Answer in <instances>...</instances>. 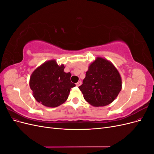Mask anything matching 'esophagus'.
Listing matches in <instances>:
<instances>
[{
	"label": "esophagus",
	"instance_id": "esophagus-1",
	"mask_svg": "<svg viewBox=\"0 0 154 154\" xmlns=\"http://www.w3.org/2000/svg\"><path fill=\"white\" fill-rule=\"evenodd\" d=\"M81 84H82V82L80 81V82H78V83H76V85L77 87H79V86H80Z\"/></svg>",
	"mask_w": 154,
	"mask_h": 154
}]
</instances>
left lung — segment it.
Returning <instances> with one entry per match:
<instances>
[{
  "label": "left lung",
  "instance_id": "left-lung-1",
  "mask_svg": "<svg viewBox=\"0 0 154 154\" xmlns=\"http://www.w3.org/2000/svg\"><path fill=\"white\" fill-rule=\"evenodd\" d=\"M122 88L118 69L109 60L97 57L86 72L79 87L87 102L94 106H104L112 102Z\"/></svg>",
  "mask_w": 154,
  "mask_h": 154
}]
</instances>
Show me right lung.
Segmentation results:
<instances>
[{"instance_id":"1","label":"right lung","mask_w":154,"mask_h":154,"mask_svg":"<svg viewBox=\"0 0 154 154\" xmlns=\"http://www.w3.org/2000/svg\"><path fill=\"white\" fill-rule=\"evenodd\" d=\"M63 64L58 66L55 60L46 61L32 72L29 87L35 100L48 107H57L68 98L71 88V72H64Z\"/></svg>"}]
</instances>
